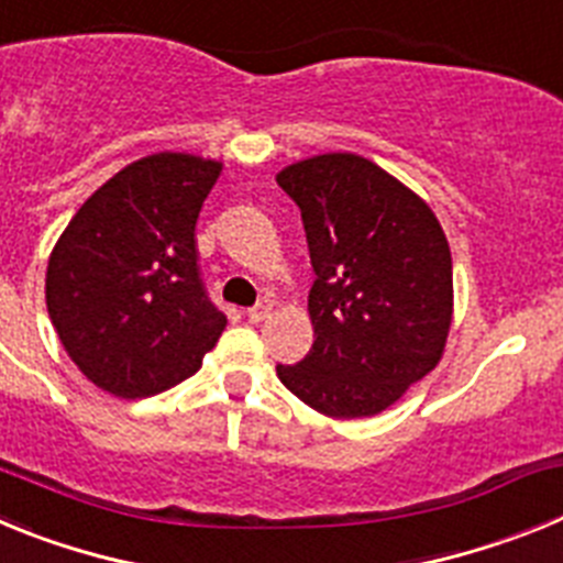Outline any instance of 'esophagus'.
Instances as JSON below:
<instances>
[{
	"mask_svg": "<svg viewBox=\"0 0 563 563\" xmlns=\"http://www.w3.org/2000/svg\"><path fill=\"white\" fill-rule=\"evenodd\" d=\"M271 310H273L271 298H262L256 307H251V310H247V321H251V324H258V321H265V318L271 316Z\"/></svg>",
	"mask_w": 563,
	"mask_h": 563,
	"instance_id": "1",
	"label": "esophagus"
}]
</instances>
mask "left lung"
<instances>
[{
	"label": "left lung",
	"instance_id": "8db88e82",
	"mask_svg": "<svg viewBox=\"0 0 563 563\" xmlns=\"http://www.w3.org/2000/svg\"><path fill=\"white\" fill-rule=\"evenodd\" d=\"M276 183L301 208L316 271L312 350L278 380L335 420L380 415L440 363L454 316L451 247L434 211L361 154L298 161Z\"/></svg>",
	"mask_w": 563,
	"mask_h": 563
}]
</instances>
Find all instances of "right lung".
Masks as SVG:
<instances>
[{
    "label": "right lung",
    "mask_w": 563,
    "mask_h": 563,
    "mask_svg": "<svg viewBox=\"0 0 563 563\" xmlns=\"http://www.w3.org/2000/svg\"><path fill=\"white\" fill-rule=\"evenodd\" d=\"M222 163L148 154L103 183L49 253V321L98 389L152 397L191 377L228 318L208 298L194 228Z\"/></svg>",
    "instance_id": "right-lung-1"
}]
</instances>
